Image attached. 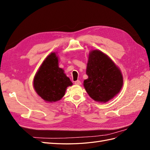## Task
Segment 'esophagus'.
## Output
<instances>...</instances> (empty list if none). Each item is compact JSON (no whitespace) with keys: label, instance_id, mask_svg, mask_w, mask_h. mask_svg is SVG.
Returning a JSON list of instances; mask_svg holds the SVG:
<instances>
[{"label":"esophagus","instance_id":"esophagus-1","mask_svg":"<svg viewBox=\"0 0 150 150\" xmlns=\"http://www.w3.org/2000/svg\"><path fill=\"white\" fill-rule=\"evenodd\" d=\"M74 84H75L76 85H80V84H81V81H80L79 80H78V81H75Z\"/></svg>","mask_w":150,"mask_h":150}]
</instances>
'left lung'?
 <instances>
[{"mask_svg":"<svg viewBox=\"0 0 150 150\" xmlns=\"http://www.w3.org/2000/svg\"><path fill=\"white\" fill-rule=\"evenodd\" d=\"M88 78L84 87L94 101L106 103L118 94L123 84L120 69L106 54L99 50L89 53L86 68Z\"/></svg>","mask_w":150,"mask_h":150,"instance_id":"8db88e82","label":"left lung"}]
</instances>
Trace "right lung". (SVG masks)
<instances>
[{
  "label": "right lung",
  "mask_w": 150,
  "mask_h": 150,
  "mask_svg": "<svg viewBox=\"0 0 150 150\" xmlns=\"http://www.w3.org/2000/svg\"><path fill=\"white\" fill-rule=\"evenodd\" d=\"M72 83L59 67L58 57L52 52L45 59L34 78L33 86L35 92L47 102L57 101L64 96L68 86Z\"/></svg>",
  "instance_id": "right-lung-1"
}]
</instances>
